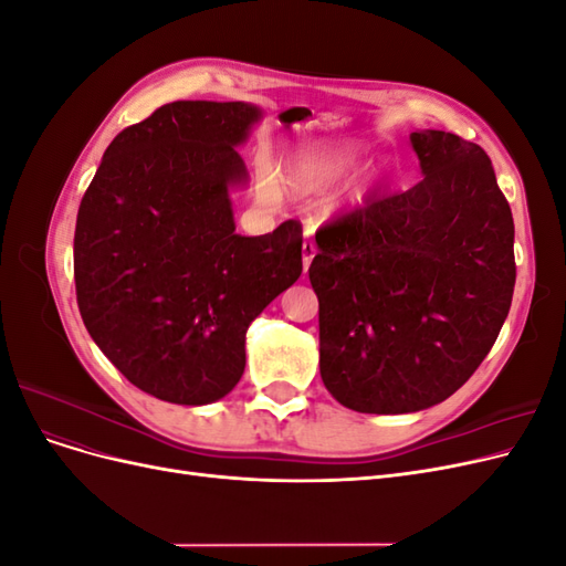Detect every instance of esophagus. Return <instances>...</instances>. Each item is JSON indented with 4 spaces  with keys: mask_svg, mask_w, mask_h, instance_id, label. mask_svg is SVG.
Segmentation results:
<instances>
[{
    "mask_svg": "<svg viewBox=\"0 0 566 566\" xmlns=\"http://www.w3.org/2000/svg\"><path fill=\"white\" fill-rule=\"evenodd\" d=\"M314 256H316V243L312 241V238H306V241L302 243V264H304V271H310Z\"/></svg>",
    "mask_w": 566,
    "mask_h": 566,
    "instance_id": "esophagus-1",
    "label": "esophagus"
}]
</instances>
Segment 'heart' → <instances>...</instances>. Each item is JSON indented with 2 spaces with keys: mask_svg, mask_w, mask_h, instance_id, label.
I'll use <instances>...</instances> for the list:
<instances>
[{
  "mask_svg": "<svg viewBox=\"0 0 566 566\" xmlns=\"http://www.w3.org/2000/svg\"><path fill=\"white\" fill-rule=\"evenodd\" d=\"M361 160V148L352 144H314L300 148L293 153L281 167L273 184L269 179L262 181V193L266 200L276 198V185L279 191L293 196V198H316L325 191H331L342 179L349 177L352 169ZM380 169H373V172L358 184L352 191V200L361 202L368 193V188L380 179Z\"/></svg>",
  "mask_w": 566,
  "mask_h": 566,
  "instance_id": "heart-1",
  "label": "heart"
}]
</instances>
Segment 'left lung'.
<instances>
[{
	"label": "left lung",
	"mask_w": 566,
	"mask_h": 566,
	"mask_svg": "<svg viewBox=\"0 0 566 566\" xmlns=\"http://www.w3.org/2000/svg\"><path fill=\"white\" fill-rule=\"evenodd\" d=\"M422 181L316 231L321 378L358 413H416L470 380L515 290V224L482 146L410 134Z\"/></svg>",
	"instance_id": "1"
}]
</instances>
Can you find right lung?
Here are the masks:
<instances>
[{"label":"right lung","instance_id":"add662e5","mask_svg":"<svg viewBox=\"0 0 566 566\" xmlns=\"http://www.w3.org/2000/svg\"><path fill=\"white\" fill-rule=\"evenodd\" d=\"M262 111L175 101L119 132L84 193L75 293L84 325L150 397L205 406L245 370V333L302 273V224L235 233L229 191Z\"/></svg>","mask_w":566,"mask_h":566}]
</instances>
